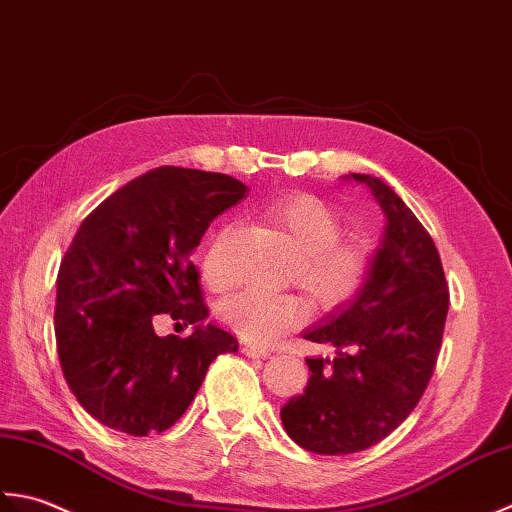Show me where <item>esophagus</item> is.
<instances>
[{
	"instance_id": "obj_1",
	"label": "esophagus",
	"mask_w": 512,
	"mask_h": 512,
	"mask_svg": "<svg viewBox=\"0 0 512 512\" xmlns=\"http://www.w3.org/2000/svg\"><path fill=\"white\" fill-rule=\"evenodd\" d=\"M243 353L247 358H267L269 351L263 349V347H254V344H245L243 347Z\"/></svg>"
}]
</instances>
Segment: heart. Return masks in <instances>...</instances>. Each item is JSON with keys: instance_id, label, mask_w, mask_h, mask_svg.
Returning <instances> with one entry per match:
<instances>
[{"instance_id": "b5f03b06", "label": "heart", "mask_w": 512, "mask_h": 512, "mask_svg": "<svg viewBox=\"0 0 512 512\" xmlns=\"http://www.w3.org/2000/svg\"><path fill=\"white\" fill-rule=\"evenodd\" d=\"M267 221L285 232L300 249L291 271L311 302L322 309L349 305L364 289L371 271V256L364 247L342 243V221L331 207L311 194L280 198L265 210ZM227 229L216 234L203 254V278L212 289L232 285L225 258ZM305 305L298 296L263 289H243L218 305L225 327L254 344H271L305 320Z\"/></svg>"}]
</instances>
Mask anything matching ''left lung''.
I'll use <instances>...</instances> for the list:
<instances>
[{"label": "left lung", "instance_id": "1", "mask_svg": "<svg viewBox=\"0 0 512 512\" xmlns=\"http://www.w3.org/2000/svg\"><path fill=\"white\" fill-rule=\"evenodd\" d=\"M380 203L387 227L369 280L305 338L333 358H307V389L280 409L287 435L318 455L358 453L411 415L435 371L448 285L431 234L387 183L351 174Z\"/></svg>", "mask_w": 512, "mask_h": 512}]
</instances>
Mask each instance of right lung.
Here are the masks:
<instances>
[{
  "label": "right lung",
  "instance_id": "obj_1",
  "mask_svg": "<svg viewBox=\"0 0 512 512\" xmlns=\"http://www.w3.org/2000/svg\"><path fill=\"white\" fill-rule=\"evenodd\" d=\"M245 192L227 174L165 165L81 223L57 274L55 336L70 391L101 424L134 437L168 431L216 356L238 349L232 333L203 322L210 311L190 254ZM163 315L195 331L156 337Z\"/></svg>",
  "mask_w": 512,
  "mask_h": 512
}]
</instances>
